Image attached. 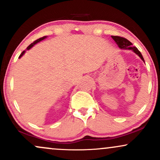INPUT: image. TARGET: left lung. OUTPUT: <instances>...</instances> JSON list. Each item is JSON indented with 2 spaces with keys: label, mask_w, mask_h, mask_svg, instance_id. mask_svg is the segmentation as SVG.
<instances>
[{
  "label": "left lung",
  "mask_w": 160,
  "mask_h": 160,
  "mask_svg": "<svg viewBox=\"0 0 160 160\" xmlns=\"http://www.w3.org/2000/svg\"><path fill=\"white\" fill-rule=\"evenodd\" d=\"M111 38L114 40V41L117 43V44L118 45V47H120V49H131L134 52L136 53V54L144 62V58H143L142 55L140 51L138 49L135 47H132V43L128 40L126 38H122V37H119V36H111Z\"/></svg>",
  "instance_id": "1"
}]
</instances>
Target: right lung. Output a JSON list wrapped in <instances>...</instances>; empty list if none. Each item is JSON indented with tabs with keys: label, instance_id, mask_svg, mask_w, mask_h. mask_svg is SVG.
Masks as SVG:
<instances>
[{
	"label": "right lung",
	"instance_id": "obj_1",
	"mask_svg": "<svg viewBox=\"0 0 160 160\" xmlns=\"http://www.w3.org/2000/svg\"><path fill=\"white\" fill-rule=\"evenodd\" d=\"M47 38V37H46V36H44V37H43V38H39V39L36 40H35V41H34V42H33V43H31V44H30V45H29V46H28V47H27V50H28V49H31V48H32V47H33V46H34V44H36V43H38V42L41 41V40H43V39H45V38ZM25 51H23V52L21 53V55H20V56H19V58H21V57L23 56V55H24V53H25Z\"/></svg>",
	"mask_w": 160,
	"mask_h": 160
}]
</instances>
